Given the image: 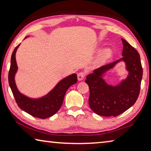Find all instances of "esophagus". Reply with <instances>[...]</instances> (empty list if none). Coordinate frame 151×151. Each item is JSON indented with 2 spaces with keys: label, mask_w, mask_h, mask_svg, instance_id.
<instances>
[{
  "label": "esophagus",
  "mask_w": 151,
  "mask_h": 151,
  "mask_svg": "<svg viewBox=\"0 0 151 151\" xmlns=\"http://www.w3.org/2000/svg\"><path fill=\"white\" fill-rule=\"evenodd\" d=\"M85 75H86V73H85V72H81V73H79L78 74V75H77V76H78V81L83 80V78H85Z\"/></svg>",
  "instance_id": "34e87169"
}]
</instances>
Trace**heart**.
<instances>
[{
  "label": "heart",
  "mask_w": 151,
  "mask_h": 151,
  "mask_svg": "<svg viewBox=\"0 0 151 151\" xmlns=\"http://www.w3.org/2000/svg\"><path fill=\"white\" fill-rule=\"evenodd\" d=\"M111 54V50L109 49V48H106L104 49L103 52L101 53L100 55V58L101 59H104V58H106L109 57H110V55Z\"/></svg>",
  "instance_id": "1"
}]
</instances>
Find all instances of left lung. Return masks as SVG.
I'll return each instance as SVG.
<instances>
[{
	"instance_id": "1",
	"label": "left lung",
	"mask_w": 151,
	"mask_h": 151,
	"mask_svg": "<svg viewBox=\"0 0 151 151\" xmlns=\"http://www.w3.org/2000/svg\"><path fill=\"white\" fill-rule=\"evenodd\" d=\"M121 40L123 43V57L96 68L85 80L90 91L89 106L99 115L119 116L133 105L139 95L142 78L139 53L127 40ZM121 60L126 63L129 75L119 86L108 85L102 78V75Z\"/></svg>"
}]
</instances>
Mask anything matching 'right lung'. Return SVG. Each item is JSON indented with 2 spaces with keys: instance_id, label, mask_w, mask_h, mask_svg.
<instances>
[{
  "instance_id": "right-lung-1",
  "label": "right lung",
  "mask_w": 151,
  "mask_h": 151,
  "mask_svg": "<svg viewBox=\"0 0 151 151\" xmlns=\"http://www.w3.org/2000/svg\"><path fill=\"white\" fill-rule=\"evenodd\" d=\"M19 45L12 52L9 72V86L16 103L20 109L36 118L45 119L52 116L57 113L62 106L64 97L68 88L76 83L77 76L76 74H73L61 80L50 93L42 98L30 99L24 96L18 90L14 81V75L18 69L15 55Z\"/></svg>"
}]
</instances>
